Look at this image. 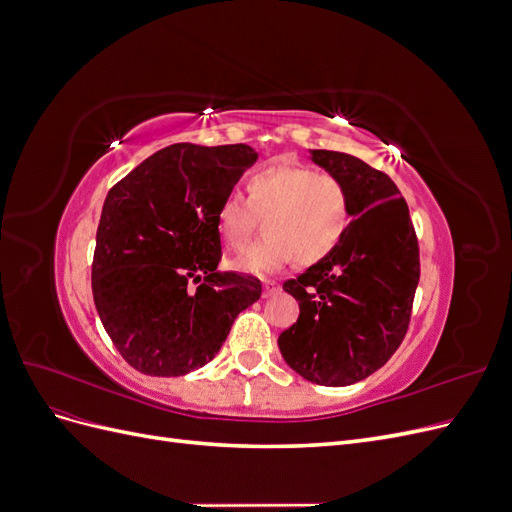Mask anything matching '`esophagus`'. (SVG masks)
Here are the masks:
<instances>
[{
    "label": "esophagus",
    "mask_w": 512,
    "mask_h": 512,
    "mask_svg": "<svg viewBox=\"0 0 512 512\" xmlns=\"http://www.w3.org/2000/svg\"><path fill=\"white\" fill-rule=\"evenodd\" d=\"M280 292V284L275 282H265V292H262V297H273V294Z\"/></svg>",
    "instance_id": "34e87169"
}]
</instances>
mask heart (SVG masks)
Returning a JSON list of instances; mask_svg holds the SVG:
<instances>
[{
	"instance_id": "1",
	"label": "heart",
	"mask_w": 512,
	"mask_h": 512,
	"mask_svg": "<svg viewBox=\"0 0 512 512\" xmlns=\"http://www.w3.org/2000/svg\"><path fill=\"white\" fill-rule=\"evenodd\" d=\"M245 194V200L226 196L215 215L228 247L243 245L254 230L253 218H263L265 235L230 258V267L243 273L265 277L282 271L292 258L314 265L342 243L352 220L346 185L307 166L262 168L247 179Z\"/></svg>"
}]
</instances>
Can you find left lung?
<instances>
[{
	"label": "left lung",
	"instance_id": "left-lung-1",
	"mask_svg": "<svg viewBox=\"0 0 512 512\" xmlns=\"http://www.w3.org/2000/svg\"><path fill=\"white\" fill-rule=\"evenodd\" d=\"M309 160L346 185L352 222L327 258L284 282L299 301V320L277 346L305 380L348 386L389 361L408 331L418 243L389 175L342 151L309 149Z\"/></svg>",
	"mask_w": 512,
	"mask_h": 512
}]
</instances>
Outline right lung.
I'll list each match as a JSON object with an SVG mask.
<instances>
[{
  "mask_svg": "<svg viewBox=\"0 0 512 512\" xmlns=\"http://www.w3.org/2000/svg\"><path fill=\"white\" fill-rule=\"evenodd\" d=\"M256 160L250 145L177 143L108 192L91 290L108 337L141 374L185 376L207 365L235 318L260 299L256 277L218 269L215 224L220 203Z\"/></svg>",
  "mask_w": 512,
  "mask_h": 512,
  "instance_id": "1",
  "label": "right lung"
}]
</instances>
